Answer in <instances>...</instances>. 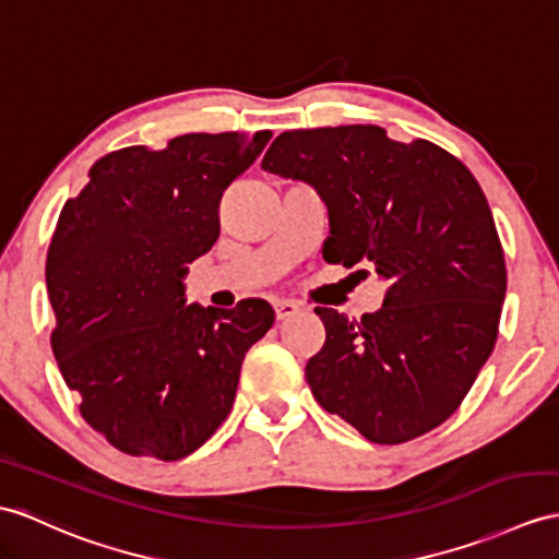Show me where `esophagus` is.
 <instances>
[{
    "instance_id": "1",
    "label": "esophagus",
    "mask_w": 559,
    "mask_h": 559,
    "mask_svg": "<svg viewBox=\"0 0 559 559\" xmlns=\"http://www.w3.org/2000/svg\"><path fill=\"white\" fill-rule=\"evenodd\" d=\"M298 310H301V308H298V304H294V301H277L275 304V316H277L280 322L298 316Z\"/></svg>"
}]
</instances>
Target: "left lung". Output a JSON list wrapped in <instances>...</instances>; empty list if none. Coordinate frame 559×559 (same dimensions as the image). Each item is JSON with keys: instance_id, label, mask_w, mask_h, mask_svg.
Returning a JSON list of instances; mask_svg holds the SVG:
<instances>
[{"instance_id": "left-lung-1", "label": "left lung", "mask_w": 559, "mask_h": 559, "mask_svg": "<svg viewBox=\"0 0 559 559\" xmlns=\"http://www.w3.org/2000/svg\"><path fill=\"white\" fill-rule=\"evenodd\" d=\"M261 168L316 189L326 263H372L386 282L360 320L316 308L326 338L306 365L312 396L372 443L439 427L491 356L508 289L479 182L441 146L377 126L282 132Z\"/></svg>"}]
</instances>
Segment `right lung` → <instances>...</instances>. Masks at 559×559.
I'll list each match as a JSON object with an SVG mask.
<instances>
[{
	"label": "right lung",
	"instance_id": "obj_1",
	"mask_svg": "<svg viewBox=\"0 0 559 559\" xmlns=\"http://www.w3.org/2000/svg\"><path fill=\"white\" fill-rule=\"evenodd\" d=\"M272 132L182 134L90 168L47 253L51 350L80 415L118 451L182 460L233 411L247 350L275 310L187 304L189 263L221 235V199Z\"/></svg>",
	"mask_w": 559,
	"mask_h": 559
}]
</instances>
